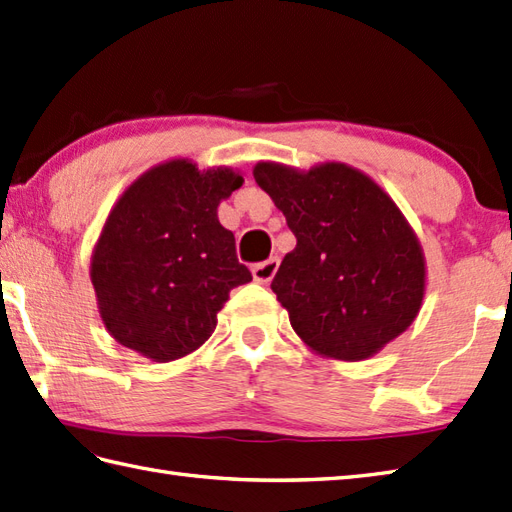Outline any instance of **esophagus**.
Here are the masks:
<instances>
[{
	"label": "esophagus",
	"instance_id": "34e87169",
	"mask_svg": "<svg viewBox=\"0 0 512 512\" xmlns=\"http://www.w3.org/2000/svg\"><path fill=\"white\" fill-rule=\"evenodd\" d=\"M279 270V257H270L266 261H261V264L253 266V277L257 283H270L272 277L277 275Z\"/></svg>",
	"mask_w": 512,
	"mask_h": 512
}]
</instances>
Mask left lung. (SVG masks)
Returning a JSON list of instances; mask_svg holds the SVG:
<instances>
[{
	"label": "left lung",
	"instance_id": "8db88e82",
	"mask_svg": "<svg viewBox=\"0 0 512 512\" xmlns=\"http://www.w3.org/2000/svg\"><path fill=\"white\" fill-rule=\"evenodd\" d=\"M253 174L296 237L270 288L307 347L358 362L403 334L421 310L425 261L384 189L344 163H257Z\"/></svg>",
	"mask_w": 512,
	"mask_h": 512
}]
</instances>
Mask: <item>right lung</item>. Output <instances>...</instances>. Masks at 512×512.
Returning <instances> with one entry per match:
<instances>
[{"mask_svg": "<svg viewBox=\"0 0 512 512\" xmlns=\"http://www.w3.org/2000/svg\"><path fill=\"white\" fill-rule=\"evenodd\" d=\"M244 183L227 168L185 159L157 165L126 189L91 259V283L109 334L152 362L196 351L229 292L253 279L237 261L218 205Z\"/></svg>", "mask_w": 512, "mask_h": 512, "instance_id": "1", "label": "right lung"}]
</instances>
